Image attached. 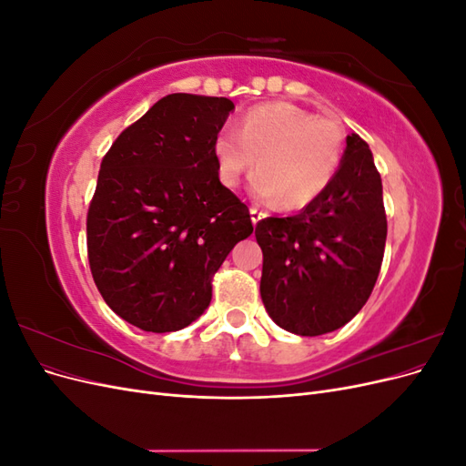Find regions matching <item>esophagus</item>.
<instances>
[{"instance_id": "1", "label": "esophagus", "mask_w": 466, "mask_h": 466, "mask_svg": "<svg viewBox=\"0 0 466 466\" xmlns=\"http://www.w3.org/2000/svg\"><path fill=\"white\" fill-rule=\"evenodd\" d=\"M248 211H250V221H252V225H257L260 219H264V218H266L264 211H260V209H258V208H255V206H252Z\"/></svg>"}]
</instances>
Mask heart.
<instances>
[{
	"mask_svg": "<svg viewBox=\"0 0 466 466\" xmlns=\"http://www.w3.org/2000/svg\"><path fill=\"white\" fill-rule=\"evenodd\" d=\"M342 151L340 122L288 103L252 108L238 132L225 128L214 144L225 187H238L258 157L260 168L250 178L252 198L266 206L284 202L291 209L311 204L330 187Z\"/></svg>",
	"mask_w": 466,
	"mask_h": 466,
	"instance_id": "heart-1",
	"label": "heart"
}]
</instances>
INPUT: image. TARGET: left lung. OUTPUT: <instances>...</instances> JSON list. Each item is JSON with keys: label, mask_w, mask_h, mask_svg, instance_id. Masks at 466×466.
<instances>
[{"label": "left lung", "mask_w": 466, "mask_h": 466, "mask_svg": "<svg viewBox=\"0 0 466 466\" xmlns=\"http://www.w3.org/2000/svg\"><path fill=\"white\" fill-rule=\"evenodd\" d=\"M260 298L288 332L320 336L344 327L370 299L383 262L387 216L370 146L346 137L330 187L298 216L257 225Z\"/></svg>", "instance_id": "obj_1"}]
</instances>
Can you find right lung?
Masks as SVG:
<instances>
[{
    "mask_svg": "<svg viewBox=\"0 0 466 466\" xmlns=\"http://www.w3.org/2000/svg\"><path fill=\"white\" fill-rule=\"evenodd\" d=\"M235 105L173 93L112 144L87 214V252L106 305L146 332H175L211 301V278L252 233L218 177L214 144Z\"/></svg>",
    "mask_w": 466,
    "mask_h": 466,
    "instance_id": "add662e5",
    "label": "right lung"
}]
</instances>
